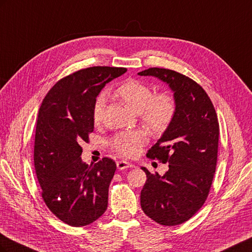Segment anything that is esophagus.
I'll return each mask as SVG.
<instances>
[{
	"instance_id": "34e87169",
	"label": "esophagus",
	"mask_w": 252,
	"mask_h": 252,
	"mask_svg": "<svg viewBox=\"0 0 252 252\" xmlns=\"http://www.w3.org/2000/svg\"><path fill=\"white\" fill-rule=\"evenodd\" d=\"M117 166H118V169H120V170H124L127 168H130V167H133L132 164H129L128 162H125V161L117 162Z\"/></svg>"
}]
</instances>
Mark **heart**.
<instances>
[{
  "mask_svg": "<svg viewBox=\"0 0 252 252\" xmlns=\"http://www.w3.org/2000/svg\"><path fill=\"white\" fill-rule=\"evenodd\" d=\"M120 100L123 101L133 112L140 113L141 121L148 130L154 133L164 132L174 118L177 104L168 94L154 95V91L139 80L129 79L114 90ZM105 95L100 94L94 101L93 119L94 123H100L105 108ZM144 136L140 132H125L117 135L112 140V148L119 155L130 158L139 154L144 145Z\"/></svg>",
  "mask_w": 252,
  "mask_h": 252,
  "instance_id": "1",
  "label": "heart"
}]
</instances>
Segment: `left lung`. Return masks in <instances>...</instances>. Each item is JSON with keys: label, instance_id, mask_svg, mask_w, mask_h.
I'll return each mask as SVG.
<instances>
[{"label": "left lung", "instance_id": "1", "mask_svg": "<svg viewBox=\"0 0 252 252\" xmlns=\"http://www.w3.org/2000/svg\"><path fill=\"white\" fill-rule=\"evenodd\" d=\"M139 74L168 84L177 104L170 125L146 155L168 163L169 169L161 177L142 167L147 180L141 207L158 224L180 225L195 215L209 193L218 159L217 112L206 91L184 74L158 67Z\"/></svg>", "mask_w": 252, "mask_h": 252}]
</instances>
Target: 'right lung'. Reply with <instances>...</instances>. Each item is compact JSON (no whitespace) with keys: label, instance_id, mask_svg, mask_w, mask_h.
<instances>
[{"label":"right lung","instance_id":"obj_1","mask_svg":"<svg viewBox=\"0 0 252 252\" xmlns=\"http://www.w3.org/2000/svg\"><path fill=\"white\" fill-rule=\"evenodd\" d=\"M126 68L94 66L57 82L44 97L36 121L34 168L49 210L73 227L94 223L107 209L108 188L117 169L113 159L88 166L82 142L94 131L93 108L106 84Z\"/></svg>","mask_w":252,"mask_h":252}]
</instances>
